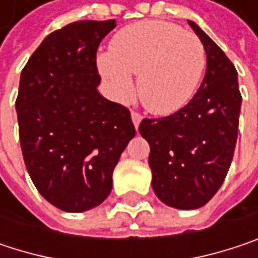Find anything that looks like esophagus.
<instances>
[{"mask_svg": "<svg viewBox=\"0 0 258 258\" xmlns=\"http://www.w3.org/2000/svg\"><path fill=\"white\" fill-rule=\"evenodd\" d=\"M131 119H133L134 127L137 128V127H139V124H140V121H142V115H140L139 112H131Z\"/></svg>", "mask_w": 258, "mask_h": 258, "instance_id": "34e87169", "label": "esophagus"}]
</instances>
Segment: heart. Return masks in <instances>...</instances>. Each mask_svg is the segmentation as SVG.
Listing matches in <instances>:
<instances>
[{
	"label": "heart",
	"instance_id": "obj_1",
	"mask_svg": "<svg viewBox=\"0 0 258 258\" xmlns=\"http://www.w3.org/2000/svg\"><path fill=\"white\" fill-rule=\"evenodd\" d=\"M205 49L197 35L161 21H142L122 28L101 53L97 66L115 100L125 101L134 91L155 115H170L192 97L203 69Z\"/></svg>",
	"mask_w": 258,
	"mask_h": 258
}]
</instances>
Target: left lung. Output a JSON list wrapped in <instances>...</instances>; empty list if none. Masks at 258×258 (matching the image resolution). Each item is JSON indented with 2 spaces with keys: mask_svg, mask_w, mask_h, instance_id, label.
I'll use <instances>...</instances> for the list:
<instances>
[{
  "mask_svg": "<svg viewBox=\"0 0 258 258\" xmlns=\"http://www.w3.org/2000/svg\"><path fill=\"white\" fill-rule=\"evenodd\" d=\"M206 52V73L191 101L173 115L143 119L139 131L151 146L155 196L176 209L205 206L232 164L242 97L237 72L217 43L188 21Z\"/></svg>",
  "mask_w": 258,
  "mask_h": 258,
  "instance_id": "8db88e82",
  "label": "left lung"
}]
</instances>
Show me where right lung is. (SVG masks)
<instances>
[{"mask_svg": "<svg viewBox=\"0 0 258 258\" xmlns=\"http://www.w3.org/2000/svg\"><path fill=\"white\" fill-rule=\"evenodd\" d=\"M116 21H79L49 34L21 73L16 112L26 170L66 212H85L112 191L113 169L136 128L127 107L98 91L97 49Z\"/></svg>", "mask_w": 258, "mask_h": 258, "instance_id": "add662e5", "label": "right lung"}]
</instances>
